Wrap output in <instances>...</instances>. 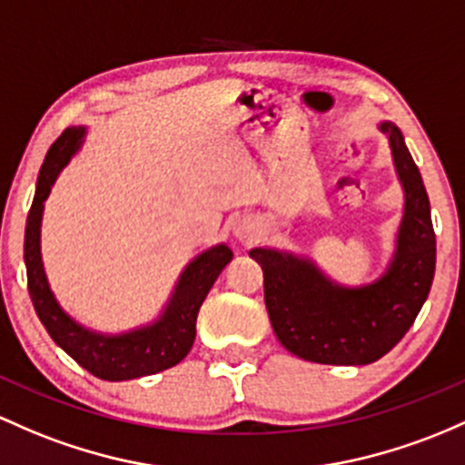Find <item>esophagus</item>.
Here are the masks:
<instances>
[{"label": "esophagus", "instance_id": "esophagus-1", "mask_svg": "<svg viewBox=\"0 0 465 465\" xmlns=\"http://www.w3.org/2000/svg\"><path fill=\"white\" fill-rule=\"evenodd\" d=\"M236 236L238 238H247L249 236V224H238V227H236Z\"/></svg>", "mask_w": 465, "mask_h": 465}]
</instances>
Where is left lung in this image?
I'll return each instance as SVG.
<instances>
[{
  "label": "left lung",
  "mask_w": 465,
  "mask_h": 465,
  "mask_svg": "<svg viewBox=\"0 0 465 465\" xmlns=\"http://www.w3.org/2000/svg\"><path fill=\"white\" fill-rule=\"evenodd\" d=\"M389 134L397 178L404 187V216L397 247L381 278L364 287H341L313 260L275 249H252L264 273V304L275 338L289 353L318 364L361 366L384 357L415 322L435 278V232L421 174L400 127Z\"/></svg>",
  "instance_id": "8db88e82"
}]
</instances>
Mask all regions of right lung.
<instances>
[{
	"instance_id": "1",
	"label": "right lung",
	"mask_w": 465,
	"mask_h": 465,
	"mask_svg": "<svg viewBox=\"0 0 465 465\" xmlns=\"http://www.w3.org/2000/svg\"><path fill=\"white\" fill-rule=\"evenodd\" d=\"M84 136L85 127H68L50 145L48 154L44 158L42 172H39L37 192H35L33 207L28 212V221H25L24 238L30 300H33L35 311H37L50 338L57 341L76 364L84 366L88 373L99 377V380L124 381L161 373V371L176 366L183 357L190 353L193 338H196V318L203 300L207 298L209 289L213 287L223 269L232 262L233 253L227 244H216V247L207 249L201 256L193 258L178 278L174 293H172L170 302L156 322L121 335L96 333V331L74 322L59 307L48 287L42 262V247H39V233H42L44 201L53 190L59 172L68 165L70 158L81 147Z\"/></svg>"
}]
</instances>
